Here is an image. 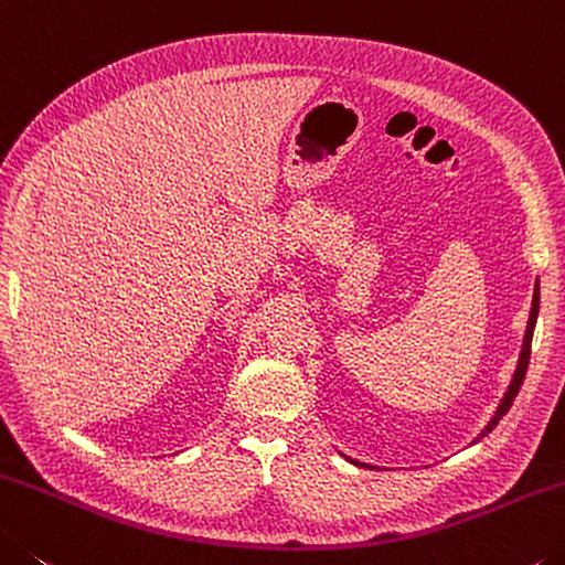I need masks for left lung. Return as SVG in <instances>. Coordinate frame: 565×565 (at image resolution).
I'll return each instance as SVG.
<instances>
[{"label":"left lung","instance_id":"1","mask_svg":"<svg viewBox=\"0 0 565 565\" xmlns=\"http://www.w3.org/2000/svg\"><path fill=\"white\" fill-rule=\"evenodd\" d=\"M539 302H541V292H539V282H535V292H533V308H531V318H529V328H525V335H523V348H521V358H518V367H515V373H513V381H511V385H508V391H505V395H503V401L498 403V411L493 413V418L488 420V425L483 428V433H480V436L473 440V443H478L480 438H486L488 433H491L495 425H498V420L503 418V415L511 411V405H513V401H515V395H518V391H521V385H523V377H525V370H529V360H531V343H533V328H535V318H539ZM355 463V460H353ZM358 466H365V463H358Z\"/></svg>","mask_w":565,"mask_h":565}]
</instances>
